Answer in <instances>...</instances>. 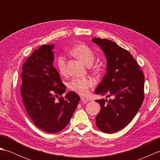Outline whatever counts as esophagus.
<instances>
[{"instance_id": "esophagus-1", "label": "esophagus", "mask_w": 160, "mask_h": 160, "mask_svg": "<svg viewBox=\"0 0 160 160\" xmlns=\"http://www.w3.org/2000/svg\"><path fill=\"white\" fill-rule=\"evenodd\" d=\"M81 100H82L84 103H87V102H89V98H87L86 97H82L81 98Z\"/></svg>"}]
</instances>
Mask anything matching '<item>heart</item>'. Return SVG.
Returning a JSON list of instances; mask_svg holds the SVG:
<instances>
[{
	"label": "heart",
	"mask_w": 160,
	"mask_h": 160,
	"mask_svg": "<svg viewBox=\"0 0 160 160\" xmlns=\"http://www.w3.org/2000/svg\"><path fill=\"white\" fill-rule=\"evenodd\" d=\"M71 53L87 66L92 64L94 62L95 58H96L93 51L84 44H80V45L73 47L71 50ZM57 67L61 74H66V59L64 56H60L58 58ZM92 70L95 73H99L100 71V68L96 64L93 67ZM93 85V80L90 78H74L67 83V87L71 91H74L80 95H82V96H85L89 93V89Z\"/></svg>",
	"instance_id": "b5f03b06"
}]
</instances>
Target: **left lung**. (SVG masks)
Masks as SVG:
<instances>
[{
  "mask_svg": "<svg viewBox=\"0 0 160 160\" xmlns=\"http://www.w3.org/2000/svg\"><path fill=\"white\" fill-rule=\"evenodd\" d=\"M104 52L107 73L95 91L113 99L97 100L101 110L96 124L101 131L113 133L130 123L143 102L144 76L133 56L110 40L92 38Z\"/></svg>",
  "mask_w": 160,
  "mask_h": 160,
  "instance_id": "1",
  "label": "left lung"
}]
</instances>
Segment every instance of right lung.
I'll return each instance as SVG.
<instances>
[{
	"mask_svg": "<svg viewBox=\"0 0 160 160\" xmlns=\"http://www.w3.org/2000/svg\"><path fill=\"white\" fill-rule=\"evenodd\" d=\"M53 45L36 49L22 67L20 93L25 110L37 127L56 133L69 124L80 97L66 87L53 65Z\"/></svg>",
	"mask_w": 160,
	"mask_h": 160,
	"instance_id": "right-lung-1",
	"label": "right lung"
}]
</instances>
